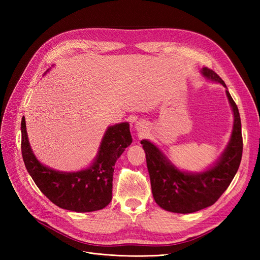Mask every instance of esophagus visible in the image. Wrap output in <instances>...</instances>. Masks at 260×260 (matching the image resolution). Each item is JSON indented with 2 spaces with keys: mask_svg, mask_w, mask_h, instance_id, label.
<instances>
[{
  "mask_svg": "<svg viewBox=\"0 0 260 260\" xmlns=\"http://www.w3.org/2000/svg\"><path fill=\"white\" fill-rule=\"evenodd\" d=\"M136 128L138 131H145V129L147 128L146 127V123L143 122V121H138L137 124H136Z\"/></svg>",
  "mask_w": 260,
  "mask_h": 260,
  "instance_id": "esophagus-1",
  "label": "esophagus"
}]
</instances>
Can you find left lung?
I'll list each match as a JSON object with an SVG mask.
<instances>
[{
  "instance_id": "8db88e82",
  "label": "left lung",
  "mask_w": 260,
  "mask_h": 260,
  "mask_svg": "<svg viewBox=\"0 0 260 260\" xmlns=\"http://www.w3.org/2000/svg\"><path fill=\"white\" fill-rule=\"evenodd\" d=\"M207 79L226 85L214 70L202 69ZM233 116L231 139L220 158L203 172H186L178 169L160 149L147 140L141 141L146 156V164L155 202L167 211L190 214L215 204L230 185L240 167L243 152L241 118L237 104L225 90Z\"/></svg>"
}]
</instances>
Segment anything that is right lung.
Listing matches in <instances>:
<instances>
[{"instance_id": "1", "label": "right lung", "mask_w": 260, "mask_h": 260, "mask_svg": "<svg viewBox=\"0 0 260 260\" xmlns=\"http://www.w3.org/2000/svg\"><path fill=\"white\" fill-rule=\"evenodd\" d=\"M20 128L25 166L37 186L55 205L76 212H90L111 203L115 162L132 143L128 122L108 127L95 160L89 168L77 172H61L42 165L30 147L25 117Z\"/></svg>"}]
</instances>
